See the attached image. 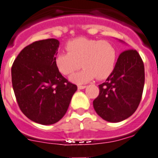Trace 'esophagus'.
<instances>
[{"label": "esophagus", "mask_w": 158, "mask_h": 158, "mask_svg": "<svg viewBox=\"0 0 158 158\" xmlns=\"http://www.w3.org/2000/svg\"><path fill=\"white\" fill-rule=\"evenodd\" d=\"M85 87H86L85 85H78L77 86L78 89H84L85 88Z\"/></svg>", "instance_id": "obj_1"}]
</instances>
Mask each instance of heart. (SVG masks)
Instances as JSON below:
<instances>
[{
  "label": "heart",
  "instance_id": "obj_1",
  "mask_svg": "<svg viewBox=\"0 0 158 158\" xmlns=\"http://www.w3.org/2000/svg\"><path fill=\"white\" fill-rule=\"evenodd\" d=\"M68 52L56 56L55 65L60 74L68 76L81 68L84 69L70 77V81L83 84L94 77L106 79L113 73L117 60V49L107 40L78 37L66 44Z\"/></svg>",
  "mask_w": 158,
  "mask_h": 158
}]
</instances>
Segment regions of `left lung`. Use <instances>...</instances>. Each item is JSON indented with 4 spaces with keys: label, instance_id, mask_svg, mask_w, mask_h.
<instances>
[{
    "label": "left lung",
    "instance_id": "8db88e82",
    "mask_svg": "<svg viewBox=\"0 0 158 158\" xmlns=\"http://www.w3.org/2000/svg\"><path fill=\"white\" fill-rule=\"evenodd\" d=\"M144 85L145 68L139 53L133 49L125 50L113 73L99 85V95L93 102L94 110L109 122L127 119L139 106Z\"/></svg>",
    "mask_w": 158,
    "mask_h": 158
}]
</instances>
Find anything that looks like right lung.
<instances>
[{"label": "right lung", "instance_id": "right-lung-1", "mask_svg": "<svg viewBox=\"0 0 158 158\" xmlns=\"http://www.w3.org/2000/svg\"><path fill=\"white\" fill-rule=\"evenodd\" d=\"M58 40L35 41L24 48L12 66V83L18 106L31 121L52 125L66 114L76 85L58 72L55 58Z\"/></svg>", "mask_w": 158, "mask_h": 158}]
</instances>
